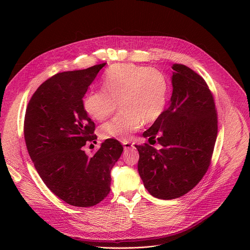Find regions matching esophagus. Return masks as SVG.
Here are the masks:
<instances>
[{
  "instance_id": "esophagus-1",
  "label": "esophagus",
  "mask_w": 250,
  "mask_h": 250,
  "mask_svg": "<svg viewBox=\"0 0 250 250\" xmlns=\"http://www.w3.org/2000/svg\"><path fill=\"white\" fill-rule=\"evenodd\" d=\"M123 146H124V148L126 150V149H130V148H133L134 146H133V145L132 144H130V142H128V141H124L123 142Z\"/></svg>"
}]
</instances>
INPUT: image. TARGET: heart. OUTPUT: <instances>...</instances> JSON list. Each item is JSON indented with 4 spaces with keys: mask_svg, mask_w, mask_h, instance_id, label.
Wrapping results in <instances>:
<instances>
[{
    "mask_svg": "<svg viewBox=\"0 0 250 250\" xmlns=\"http://www.w3.org/2000/svg\"><path fill=\"white\" fill-rule=\"evenodd\" d=\"M103 89L90 91L83 100L86 113L103 121L117 109L121 112L101 127L104 138L127 140L142 124L156 121L162 114L167 98V81L160 71L145 66L122 63L106 70Z\"/></svg>",
    "mask_w": 250,
    "mask_h": 250,
    "instance_id": "b5f03b06",
    "label": "heart"
}]
</instances>
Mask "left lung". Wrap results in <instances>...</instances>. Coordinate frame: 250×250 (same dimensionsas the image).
I'll use <instances>...</instances> for the list:
<instances>
[{"label": "left lung", "instance_id": "1", "mask_svg": "<svg viewBox=\"0 0 250 250\" xmlns=\"http://www.w3.org/2000/svg\"><path fill=\"white\" fill-rule=\"evenodd\" d=\"M169 105L144 133L157 137L160 149L135 146L137 169L154 197L171 200L192 190L207 172L215 147L216 106L205 80L189 67L173 64Z\"/></svg>", "mask_w": 250, "mask_h": 250}]
</instances>
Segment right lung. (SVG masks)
<instances>
[{"label": "right lung", "mask_w": 250, "mask_h": 250, "mask_svg": "<svg viewBox=\"0 0 250 250\" xmlns=\"http://www.w3.org/2000/svg\"><path fill=\"white\" fill-rule=\"evenodd\" d=\"M104 65L54 75L35 91L25 112L24 139L35 169L54 195L74 207H92L108 196L112 168L124 151L113 138L93 156L83 150L97 139L83 98Z\"/></svg>", "instance_id": "1"}]
</instances>
